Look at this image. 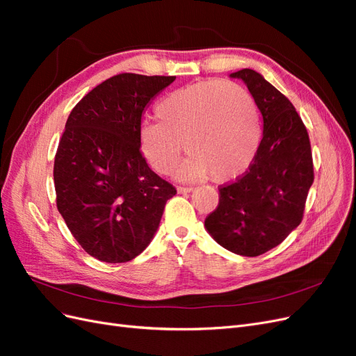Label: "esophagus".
I'll return each instance as SVG.
<instances>
[{"label": "esophagus", "mask_w": 356, "mask_h": 356, "mask_svg": "<svg viewBox=\"0 0 356 356\" xmlns=\"http://www.w3.org/2000/svg\"><path fill=\"white\" fill-rule=\"evenodd\" d=\"M177 191L179 193V195H186V193H190L193 191V187H177Z\"/></svg>", "instance_id": "esophagus-1"}]
</instances>
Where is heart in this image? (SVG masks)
Wrapping results in <instances>:
<instances>
[{
    "label": "heart",
    "mask_w": 356,
    "mask_h": 356,
    "mask_svg": "<svg viewBox=\"0 0 356 356\" xmlns=\"http://www.w3.org/2000/svg\"><path fill=\"white\" fill-rule=\"evenodd\" d=\"M159 123L139 126V147L159 174H169L182 149L191 153L177 177L181 181L212 174L233 181L250 169L261 143L257 105L241 86L200 81L170 92L156 106Z\"/></svg>",
    "instance_id": "obj_1"
}]
</instances>
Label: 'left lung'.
Instances as JSON below:
<instances>
[{"label":"left lung","instance_id":"8db88e82","mask_svg":"<svg viewBox=\"0 0 356 356\" xmlns=\"http://www.w3.org/2000/svg\"><path fill=\"white\" fill-rule=\"evenodd\" d=\"M242 80L263 115V138L252 165L220 187L218 208L204 220L213 241L243 257L261 255L297 229L314 182L306 127L286 96L261 74L245 68Z\"/></svg>","mask_w":356,"mask_h":356}]
</instances>
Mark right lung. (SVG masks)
I'll return each mask as SVG.
<instances>
[{"label":"right lung","instance_id":"add662e5","mask_svg":"<svg viewBox=\"0 0 356 356\" xmlns=\"http://www.w3.org/2000/svg\"><path fill=\"white\" fill-rule=\"evenodd\" d=\"M175 77L118 74L71 111L55 157L58 209L89 255L126 263L153 241L175 187L148 168L138 132L145 108Z\"/></svg>","mask_w":356,"mask_h":356}]
</instances>
